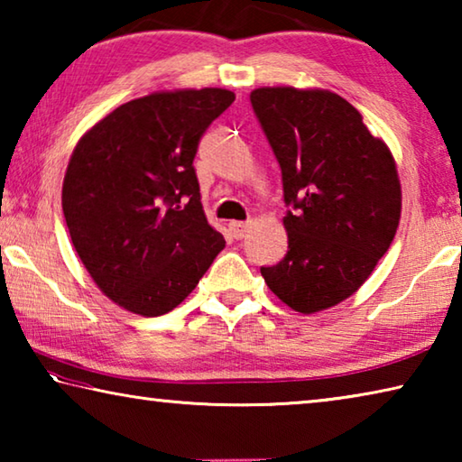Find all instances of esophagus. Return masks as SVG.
<instances>
[{
    "label": "esophagus",
    "instance_id": "esophagus-1",
    "mask_svg": "<svg viewBox=\"0 0 462 462\" xmlns=\"http://www.w3.org/2000/svg\"><path fill=\"white\" fill-rule=\"evenodd\" d=\"M248 228H250L248 222H230V224H228V230H230V234H232V236L236 238V240L245 238Z\"/></svg>",
    "mask_w": 462,
    "mask_h": 462
}]
</instances>
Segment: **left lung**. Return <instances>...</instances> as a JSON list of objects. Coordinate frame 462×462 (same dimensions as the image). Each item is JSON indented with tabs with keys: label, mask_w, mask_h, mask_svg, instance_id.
<instances>
[{
	"label": "left lung",
	"mask_w": 462,
	"mask_h": 462,
	"mask_svg": "<svg viewBox=\"0 0 462 462\" xmlns=\"http://www.w3.org/2000/svg\"><path fill=\"white\" fill-rule=\"evenodd\" d=\"M283 175L289 250L263 267L264 283L300 314L336 306L361 287L397 232L395 159L356 107L328 89L250 93Z\"/></svg>",
	"instance_id": "left-lung-1"
}]
</instances>
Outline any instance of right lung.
<instances>
[{
    "mask_svg": "<svg viewBox=\"0 0 462 462\" xmlns=\"http://www.w3.org/2000/svg\"><path fill=\"white\" fill-rule=\"evenodd\" d=\"M234 97L220 88L154 91L75 146L62 181L69 234L101 293L132 314L177 308L226 246L203 214L193 159Z\"/></svg>",
    "mask_w": 462,
    "mask_h": 462,
    "instance_id": "1",
    "label": "right lung"
}]
</instances>
